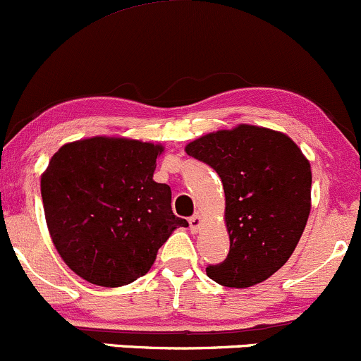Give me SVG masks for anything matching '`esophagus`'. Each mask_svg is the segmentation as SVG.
Wrapping results in <instances>:
<instances>
[{"instance_id":"obj_1","label":"esophagus","mask_w":361,"mask_h":361,"mask_svg":"<svg viewBox=\"0 0 361 361\" xmlns=\"http://www.w3.org/2000/svg\"><path fill=\"white\" fill-rule=\"evenodd\" d=\"M203 226V219H201L200 215H192L191 219H189V228H191V232H197Z\"/></svg>"}]
</instances>
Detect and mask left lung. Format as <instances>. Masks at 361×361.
Segmentation results:
<instances>
[{"mask_svg": "<svg viewBox=\"0 0 361 361\" xmlns=\"http://www.w3.org/2000/svg\"><path fill=\"white\" fill-rule=\"evenodd\" d=\"M185 153L216 170L226 192L227 258L207 269L226 288H251L288 262L312 210V166L279 130L239 123L204 134Z\"/></svg>", "mask_w": 361, "mask_h": 361, "instance_id": "left-lung-1", "label": "left lung"}]
</instances>
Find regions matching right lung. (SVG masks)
Masks as SVG:
<instances>
[{
  "label": "right lung",
  "mask_w": 361,
  "mask_h": 361,
  "mask_svg": "<svg viewBox=\"0 0 361 361\" xmlns=\"http://www.w3.org/2000/svg\"><path fill=\"white\" fill-rule=\"evenodd\" d=\"M165 148L139 139H79L61 146L41 176L46 224L58 255L84 281L120 288L151 269L177 227L172 191L153 180Z\"/></svg>",
  "instance_id": "add662e5"
}]
</instances>
